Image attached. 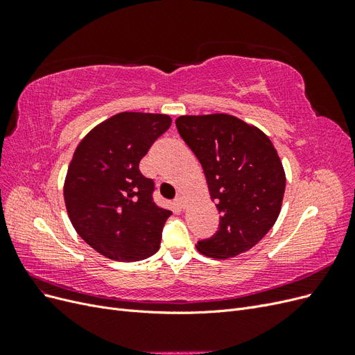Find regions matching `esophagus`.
Wrapping results in <instances>:
<instances>
[{
  "label": "esophagus",
  "instance_id": "34e87169",
  "mask_svg": "<svg viewBox=\"0 0 355 355\" xmlns=\"http://www.w3.org/2000/svg\"><path fill=\"white\" fill-rule=\"evenodd\" d=\"M175 204H176V206H178L179 209H185V206H187V200H185V197H184V196H178V197L175 198Z\"/></svg>",
  "mask_w": 355,
  "mask_h": 355
}]
</instances>
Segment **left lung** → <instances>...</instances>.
Wrapping results in <instances>:
<instances>
[{
	"mask_svg": "<svg viewBox=\"0 0 355 355\" xmlns=\"http://www.w3.org/2000/svg\"><path fill=\"white\" fill-rule=\"evenodd\" d=\"M176 127L198 158L220 214L218 231L197 243L198 252L227 259L250 250L272 228L286 189L271 141L259 128L225 114L179 116Z\"/></svg>",
	"mask_w": 355,
	"mask_h": 355,
	"instance_id": "obj_1",
	"label": "left lung"
}]
</instances>
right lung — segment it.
Returning <instances> with one entry per match:
<instances>
[{"label": "right lung", "mask_w": 355, "mask_h": 355, "mask_svg": "<svg viewBox=\"0 0 355 355\" xmlns=\"http://www.w3.org/2000/svg\"><path fill=\"white\" fill-rule=\"evenodd\" d=\"M170 125L168 115L121 112L75 149L63 189L68 216L80 237L110 259L136 262L159 249L171 211L157 206L154 180L139 163Z\"/></svg>", "instance_id": "1"}]
</instances>
